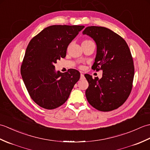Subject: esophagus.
<instances>
[{"label": "esophagus", "instance_id": "esophagus-1", "mask_svg": "<svg viewBox=\"0 0 150 150\" xmlns=\"http://www.w3.org/2000/svg\"><path fill=\"white\" fill-rule=\"evenodd\" d=\"M84 75L83 73H81V79H84Z\"/></svg>", "mask_w": 150, "mask_h": 150}]
</instances>
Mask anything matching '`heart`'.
Segmentation results:
<instances>
[{
    "instance_id": "b5f03b06",
    "label": "heart",
    "mask_w": 150,
    "mask_h": 150,
    "mask_svg": "<svg viewBox=\"0 0 150 150\" xmlns=\"http://www.w3.org/2000/svg\"><path fill=\"white\" fill-rule=\"evenodd\" d=\"M89 41H91V40H86L83 41V42H89ZM81 68H82V67H81Z\"/></svg>"
}]
</instances>
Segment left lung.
<instances>
[{"mask_svg": "<svg viewBox=\"0 0 150 150\" xmlns=\"http://www.w3.org/2000/svg\"><path fill=\"white\" fill-rule=\"evenodd\" d=\"M97 44V55L91 68L103 70V77L84 76L89 83L86 97L90 105L101 111L117 109L131 93L134 77L133 57L126 42L106 28L88 26L83 31Z\"/></svg>", "mask_w": 150, "mask_h": 150, "instance_id": "8db88e82", "label": "left lung"}]
</instances>
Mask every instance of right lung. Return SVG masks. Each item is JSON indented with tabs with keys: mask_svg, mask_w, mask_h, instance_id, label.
Here are the masks:
<instances>
[{
	"mask_svg": "<svg viewBox=\"0 0 150 150\" xmlns=\"http://www.w3.org/2000/svg\"><path fill=\"white\" fill-rule=\"evenodd\" d=\"M84 26L53 25L30 40L21 67V73L30 96L39 106L53 110L68 100L80 79L77 69L55 72L57 60L64 58L69 43Z\"/></svg>",
	"mask_w": 150,
	"mask_h": 150,
	"instance_id": "obj_1",
	"label": "right lung"
}]
</instances>
